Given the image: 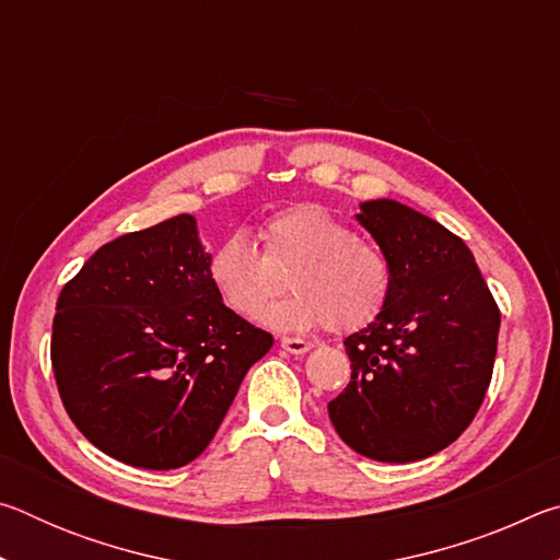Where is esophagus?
Returning a JSON list of instances; mask_svg holds the SVG:
<instances>
[{
  "label": "esophagus",
  "instance_id": "1",
  "mask_svg": "<svg viewBox=\"0 0 560 560\" xmlns=\"http://www.w3.org/2000/svg\"><path fill=\"white\" fill-rule=\"evenodd\" d=\"M281 348L289 350V353H293V355H303L311 350V343L303 338H281Z\"/></svg>",
  "mask_w": 560,
  "mask_h": 560
}]
</instances>
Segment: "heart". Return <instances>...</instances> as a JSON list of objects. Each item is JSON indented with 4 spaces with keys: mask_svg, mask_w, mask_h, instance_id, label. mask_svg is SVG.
<instances>
[{
    "mask_svg": "<svg viewBox=\"0 0 560 560\" xmlns=\"http://www.w3.org/2000/svg\"><path fill=\"white\" fill-rule=\"evenodd\" d=\"M264 242L267 254L249 232L236 230L214 246L207 264L217 296L242 318L261 316L282 288L278 272L289 266L294 293L264 315L269 328L301 334L330 324L334 330H358L381 316L390 299V261L326 207L293 205L271 214Z\"/></svg>",
    "mask_w": 560,
    "mask_h": 560,
    "instance_id": "b5f03b06",
    "label": "heart"
}]
</instances>
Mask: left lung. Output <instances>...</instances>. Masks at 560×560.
Wrapping results in <instances>:
<instances>
[{"label": "left lung", "mask_w": 560, "mask_h": 560, "mask_svg": "<svg viewBox=\"0 0 560 560\" xmlns=\"http://www.w3.org/2000/svg\"><path fill=\"white\" fill-rule=\"evenodd\" d=\"M355 220L390 261L393 289L381 316L343 340L353 375L328 417L363 457L417 462L450 447L477 415L501 316L447 226L385 197L360 202Z\"/></svg>", "instance_id": "left-lung-1"}]
</instances>
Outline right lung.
Wrapping results in <instances>:
<instances>
[{
    "label": "right lung",
    "mask_w": 560,
    "mask_h": 560,
    "mask_svg": "<svg viewBox=\"0 0 560 560\" xmlns=\"http://www.w3.org/2000/svg\"><path fill=\"white\" fill-rule=\"evenodd\" d=\"M192 214L103 244L56 301L51 363L91 444L140 469L200 457L273 338L207 277Z\"/></svg>",
    "instance_id": "right-lung-1"
}]
</instances>
